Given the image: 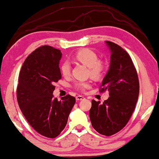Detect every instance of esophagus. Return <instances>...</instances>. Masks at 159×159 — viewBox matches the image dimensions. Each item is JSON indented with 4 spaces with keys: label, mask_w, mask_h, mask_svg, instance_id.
<instances>
[{
    "label": "esophagus",
    "mask_w": 159,
    "mask_h": 159,
    "mask_svg": "<svg viewBox=\"0 0 159 159\" xmlns=\"http://www.w3.org/2000/svg\"><path fill=\"white\" fill-rule=\"evenodd\" d=\"M83 99H85L83 96H82V95H77V96L76 97V100H83Z\"/></svg>",
    "instance_id": "esophagus-1"
}]
</instances>
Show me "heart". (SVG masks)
<instances>
[{"label":"heart","mask_w":159,"mask_h":159,"mask_svg":"<svg viewBox=\"0 0 159 159\" xmlns=\"http://www.w3.org/2000/svg\"><path fill=\"white\" fill-rule=\"evenodd\" d=\"M76 60L83 63L89 67V74L93 78L98 79L102 75L105 70V65L102 61L99 60V58L93 50L88 48L82 49L76 52L74 56ZM70 64L68 61H64L60 65V71L64 76H68L70 74ZM89 82H76L74 87L80 91H85L89 87Z\"/></svg>","instance_id":"obj_1"}]
</instances>
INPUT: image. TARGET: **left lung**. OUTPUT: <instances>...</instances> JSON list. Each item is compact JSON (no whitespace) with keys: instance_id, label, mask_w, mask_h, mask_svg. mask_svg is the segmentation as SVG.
Here are the masks:
<instances>
[{"instance_id":"1","label":"left lung","mask_w":159,"mask_h":159,"mask_svg":"<svg viewBox=\"0 0 159 159\" xmlns=\"http://www.w3.org/2000/svg\"><path fill=\"white\" fill-rule=\"evenodd\" d=\"M106 43L111 51V61L100 91H109L110 97L102 103L93 100L89 116L97 132L111 136L120 131L129 120L139 98V80L127 52L115 43Z\"/></svg>"}]
</instances>
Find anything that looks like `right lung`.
Segmentation results:
<instances>
[{
  "label": "right lung",
  "instance_id": "obj_1",
  "mask_svg": "<svg viewBox=\"0 0 159 159\" xmlns=\"http://www.w3.org/2000/svg\"><path fill=\"white\" fill-rule=\"evenodd\" d=\"M61 50L48 45L35 49L24 61L18 77L17 100L24 116L37 132L57 137L66 126L76 99L68 94L53 98L54 83L61 78Z\"/></svg>",
  "mask_w": 159,
  "mask_h": 159
}]
</instances>
